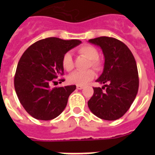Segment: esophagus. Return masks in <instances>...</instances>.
I'll return each instance as SVG.
<instances>
[{"instance_id":"1","label":"esophagus","mask_w":155,"mask_h":155,"mask_svg":"<svg viewBox=\"0 0 155 155\" xmlns=\"http://www.w3.org/2000/svg\"><path fill=\"white\" fill-rule=\"evenodd\" d=\"M83 87H84V86H83V85H77V88H78V89H79V90L82 89Z\"/></svg>"}]
</instances>
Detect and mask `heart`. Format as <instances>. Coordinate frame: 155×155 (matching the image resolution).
Returning a JSON list of instances; mask_svg holds the SVG:
<instances>
[{
    "label": "heart",
    "instance_id": "1",
    "mask_svg": "<svg viewBox=\"0 0 155 155\" xmlns=\"http://www.w3.org/2000/svg\"><path fill=\"white\" fill-rule=\"evenodd\" d=\"M78 53L88 60L91 67L99 69L101 68V62L98 59V51L94 46L91 45H85L79 48ZM62 66L64 69L67 71H71L74 68V61L72 55L70 53H66L62 57ZM94 77V72L93 70L89 69L84 71H75L68 77V81L71 84L77 85H84L92 80Z\"/></svg>",
    "mask_w": 155,
    "mask_h": 155
}]
</instances>
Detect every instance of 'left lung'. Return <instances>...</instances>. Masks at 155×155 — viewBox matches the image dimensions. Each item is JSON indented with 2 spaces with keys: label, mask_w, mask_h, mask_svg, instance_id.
I'll list each match as a JSON object with an SVG mask.
<instances>
[{
  "label": "left lung",
  "mask_w": 155,
  "mask_h": 155,
  "mask_svg": "<svg viewBox=\"0 0 155 155\" xmlns=\"http://www.w3.org/2000/svg\"><path fill=\"white\" fill-rule=\"evenodd\" d=\"M88 42L99 46L105 57L103 72L96 80L105 84L102 88L93 87L94 94L87 102L88 108L102 120H118L130 109L137 94L136 61L130 49L115 38L102 36Z\"/></svg>",
  "instance_id": "left-lung-1"
}]
</instances>
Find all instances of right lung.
<instances>
[{
    "label": "right lung",
    "mask_w": 155,
    "mask_h": 155,
    "mask_svg": "<svg viewBox=\"0 0 155 155\" xmlns=\"http://www.w3.org/2000/svg\"><path fill=\"white\" fill-rule=\"evenodd\" d=\"M81 43L50 37L29 46L19 60L15 75V89L27 113L36 120H50L64 110L76 85L50 88V84L64 74L62 57ZM54 82V81H53Z\"/></svg>",
    "instance_id": "obj_1"
}]
</instances>
